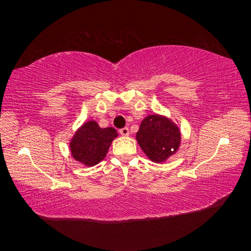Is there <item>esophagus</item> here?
Here are the masks:
<instances>
[{
    "instance_id": "34e87169",
    "label": "esophagus",
    "mask_w": 251,
    "mask_h": 251,
    "mask_svg": "<svg viewBox=\"0 0 251 251\" xmlns=\"http://www.w3.org/2000/svg\"><path fill=\"white\" fill-rule=\"evenodd\" d=\"M120 133H121V135H123V136H128V135H129V129L127 128V127H124V128L120 129Z\"/></svg>"
}]
</instances>
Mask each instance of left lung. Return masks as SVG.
Instances as JSON below:
<instances>
[{"label": "left lung", "mask_w": 251, "mask_h": 251, "mask_svg": "<svg viewBox=\"0 0 251 251\" xmlns=\"http://www.w3.org/2000/svg\"><path fill=\"white\" fill-rule=\"evenodd\" d=\"M136 139L146 156L154 163H163L180 146V130L173 121L158 114L144 118Z\"/></svg>", "instance_id": "obj_1"}]
</instances>
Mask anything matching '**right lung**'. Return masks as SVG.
Segmentation results:
<instances>
[{"instance_id":"obj_1","label":"right lung","mask_w":251,"mask_h":251,"mask_svg":"<svg viewBox=\"0 0 251 251\" xmlns=\"http://www.w3.org/2000/svg\"><path fill=\"white\" fill-rule=\"evenodd\" d=\"M117 135L113 127L100 128L95 121L84 123L71 139L72 156L85 166H94L105 158Z\"/></svg>"}]
</instances>
